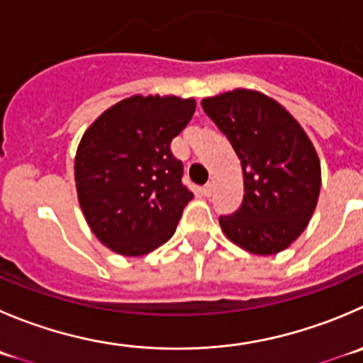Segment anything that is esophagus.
I'll list each match as a JSON object with an SVG mask.
<instances>
[{
	"label": "esophagus",
	"mask_w": 363,
	"mask_h": 363,
	"mask_svg": "<svg viewBox=\"0 0 363 363\" xmlns=\"http://www.w3.org/2000/svg\"><path fill=\"white\" fill-rule=\"evenodd\" d=\"M213 191H214V186L211 184V182H209V184H206V186H203V188H202L203 196H211V195H213Z\"/></svg>",
	"instance_id": "obj_1"
}]
</instances>
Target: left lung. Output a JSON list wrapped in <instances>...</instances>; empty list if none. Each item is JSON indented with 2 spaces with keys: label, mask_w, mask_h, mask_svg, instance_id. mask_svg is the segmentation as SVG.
Instances as JSON below:
<instances>
[{
  "label": "left lung",
  "mask_w": 363,
  "mask_h": 363,
  "mask_svg": "<svg viewBox=\"0 0 363 363\" xmlns=\"http://www.w3.org/2000/svg\"><path fill=\"white\" fill-rule=\"evenodd\" d=\"M202 108L242 168V203L220 216L221 230L255 255L282 252L300 238L318 206L321 164L311 138L282 104L255 90L206 97Z\"/></svg>",
  "instance_id": "obj_1"
}]
</instances>
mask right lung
Returning a JSON list of instances; mask_svg holds the SVG:
<instances>
[{"label": "right lung", "instance_id": "1", "mask_svg": "<svg viewBox=\"0 0 363 363\" xmlns=\"http://www.w3.org/2000/svg\"><path fill=\"white\" fill-rule=\"evenodd\" d=\"M195 113V99L133 96L84 131L74 160L88 227L121 255L140 257L174 235L193 193L170 143Z\"/></svg>", "mask_w": 363, "mask_h": 363}]
</instances>
